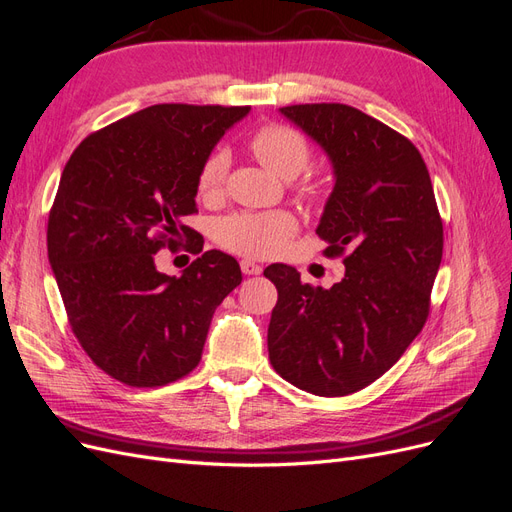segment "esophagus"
<instances>
[{
	"label": "esophagus",
	"instance_id": "esophagus-1",
	"mask_svg": "<svg viewBox=\"0 0 512 512\" xmlns=\"http://www.w3.org/2000/svg\"><path fill=\"white\" fill-rule=\"evenodd\" d=\"M241 271L245 275H258L262 271V267L258 265V262H254V260H241Z\"/></svg>",
	"mask_w": 512,
	"mask_h": 512
}]
</instances>
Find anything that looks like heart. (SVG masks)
<instances>
[{
	"instance_id": "1",
	"label": "heart",
	"mask_w": 512,
	"mask_h": 512,
	"mask_svg": "<svg viewBox=\"0 0 512 512\" xmlns=\"http://www.w3.org/2000/svg\"><path fill=\"white\" fill-rule=\"evenodd\" d=\"M247 145L256 160L280 179L299 177L312 160V147L305 134L286 123H267L258 128ZM228 164V153L222 149L211 151L200 164L196 175V194L200 200L213 203L224 194ZM324 192H327V185L318 173H307L297 183V194L309 205L320 203ZM294 232H297V220L288 211H241L215 222L213 239L228 252L265 258L280 254Z\"/></svg>"
}]
</instances>
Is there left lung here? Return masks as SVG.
Listing matches in <instances>:
<instances>
[{"mask_svg": "<svg viewBox=\"0 0 512 512\" xmlns=\"http://www.w3.org/2000/svg\"><path fill=\"white\" fill-rule=\"evenodd\" d=\"M280 111L329 153L335 188L318 237L344 258L331 288L309 286L288 265L277 288L267 346L273 369L301 391L344 397L389 371L429 316L444 230L425 160L386 123L339 102Z\"/></svg>", "mask_w": 512, "mask_h": 512, "instance_id": "obj_1", "label": "left lung"}]
</instances>
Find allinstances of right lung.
I'll return each mask as SVG.
<instances>
[{
  "label": "right lung",
  "mask_w": 512,
  "mask_h": 512,
  "mask_svg": "<svg viewBox=\"0 0 512 512\" xmlns=\"http://www.w3.org/2000/svg\"><path fill=\"white\" fill-rule=\"evenodd\" d=\"M247 113L250 106H149L89 134L61 173L46 228L49 262L74 337L123 384L153 389L188 376L215 307L241 284L239 262L203 252V237L183 218L196 213L200 164ZM164 246L199 258L170 278L155 269Z\"/></svg>",
  "instance_id": "right-lung-1"
}]
</instances>
